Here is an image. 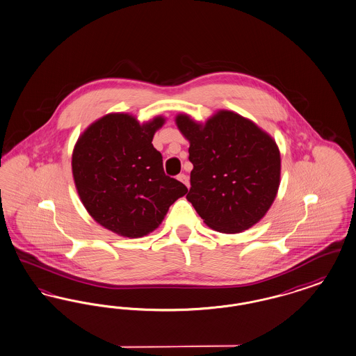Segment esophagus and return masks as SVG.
Returning <instances> with one entry per match:
<instances>
[{
  "mask_svg": "<svg viewBox=\"0 0 356 356\" xmlns=\"http://www.w3.org/2000/svg\"><path fill=\"white\" fill-rule=\"evenodd\" d=\"M177 180H180L183 184L186 185V188H189V179H188V176L184 175V173H180V175L177 176Z\"/></svg>",
  "mask_w": 356,
  "mask_h": 356,
  "instance_id": "1",
  "label": "esophagus"
}]
</instances>
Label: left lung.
Wrapping results in <instances>:
<instances>
[{
  "instance_id": "left-lung-1",
  "label": "left lung",
  "mask_w": 356,
  "mask_h": 356,
  "mask_svg": "<svg viewBox=\"0 0 356 356\" xmlns=\"http://www.w3.org/2000/svg\"><path fill=\"white\" fill-rule=\"evenodd\" d=\"M189 140L192 202L204 222L217 232L253 227L275 199L281 157L275 142L241 115L220 111L205 126L188 115L176 118Z\"/></svg>"
}]
</instances>
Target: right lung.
Masks as SVG:
<instances>
[{"instance_id":"add662e5","label":"right lung","mask_w":356,"mask_h":356,"mask_svg":"<svg viewBox=\"0 0 356 356\" xmlns=\"http://www.w3.org/2000/svg\"><path fill=\"white\" fill-rule=\"evenodd\" d=\"M164 119L139 124L127 114L92 123L72 154V176L87 212L116 234L138 238L155 230L188 188L165 175L152 145Z\"/></svg>"}]
</instances>
